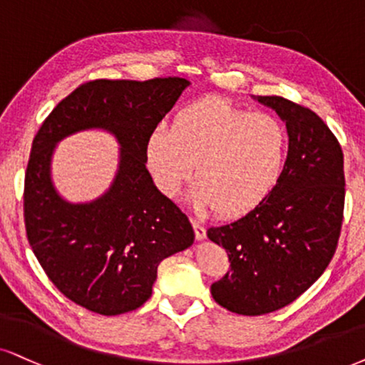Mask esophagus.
<instances>
[{"label":"esophagus","instance_id":"1","mask_svg":"<svg viewBox=\"0 0 365 365\" xmlns=\"http://www.w3.org/2000/svg\"><path fill=\"white\" fill-rule=\"evenodd\" d=\"M193 224V230H195V237L198 239V241H204V239L207 237V230L204 225H202L200 222H197V220H192Z\"/></svg>","mask_w":365,"mask_h":365}]
</instances>
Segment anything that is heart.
Returning <instances> with one entry per match:
<instances>
[{
    "label": "heart",
    "instance_id": "heart-1",
    "mask_svg": "<svg viewBox=\"0 0 365 365\" xmlns=\"http://www.w3.org/2000/svg\"><path fill=\"white\" fill-rule=\"evenodd\" d=\"M286 158L288 131L278 118L217 96L187 104L172 128L160 124L146 140V163L165 195H178L195 163L192 202L224 217L256 209L278 185Z\"/></svg>",
    "mask_w": 365,
    "mask_h": 365
}]
</instances>
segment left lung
I'll return each instance as SVG.
<instances>
[{
  "mask_svg": "<svg viewBox=\"0 0 365 365\" xmlns=\"http://www.w3.org/2000/svg\"><path fill=\"white\" fill-rule=\"evenodd\" d=\"M288 131V158L274 190L256 209L207 230L227 252L230 273L210 286L220 307L264 315L294 302L324 274L344 217V153L310 109L279 96H251Z\"/></svg>",
  "mask_w": 365,
  "mask_h": 365,
  "instance_id": "obj_1",
  "label": "left lung"
}]
</instances>
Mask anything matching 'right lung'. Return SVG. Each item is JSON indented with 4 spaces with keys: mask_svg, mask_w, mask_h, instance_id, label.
Wrapping results in <instances>:
<instances>
[{
    "mask_svg": "<svg viewBox=\"0 0 365 365\" xmlns=\"http://www.w3.org/2000/svg\"><path fill=\"white\" fill-rule=\"evenodd\" d=\"M187 79L94 81L57 104L36 133L25 175V227L36 259L68 299L99 315L136 310L151 297L158 264L193 244L192 224L146 170V140ZM109 132L118 170L103 196L71 202L51 178L58 143Z\"/></svg>",
    "mask_w": 365,
    "mask_h": 365,
    "instance_id": "add662e5",
    "label": "right lung"
}]
</instances>
